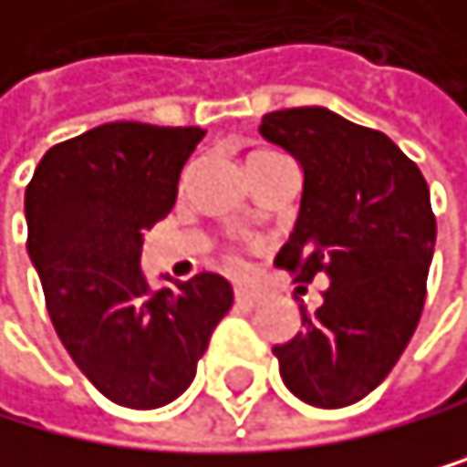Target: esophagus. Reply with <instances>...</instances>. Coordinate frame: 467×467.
Listing matches in <instances>:
<instances>
[{
    "instance_id": "obj_1",
    "label": "esophagus",
    "mask_w": 467,
    "mask_h": 467,
    "mask_svg": "<svg viewBox=\"0 0 467 467\" xmlns=\"http://www.w3.org/2000/svg\"><path fill=\"white\" fill-rule=\"evenodd\" d=\"M235 306L244 308V312H250V308L258 306V294H253V291H247V288H238V291H235Z\"/></svg>"
}]
</instances>
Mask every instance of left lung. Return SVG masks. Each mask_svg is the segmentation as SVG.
<instances>
[{
    "label": "left lung",
    "instance_id": "obj_1",
    "mask_svg": "<svg viewBox=\"0 0 467 467\" xmlns=\"http://www.w3.org/2000/svg\"><path fill=\"white\" fill-rule=\"evenodd\" d=\"M258 131L303 167L276 265L294 282L329 279L317 312L300 308L303 332L274 348L282 382L312 406H350L389 377L424 312L436 247L427 179L382 131L320 105L265 114Z\"/></svg>",
    "mask_w": 467,
    "mask_h": 467
}]
</instances>
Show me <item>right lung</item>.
<instances>
[{
    "mask_svg": "<svg viewBox=\"0 0 467 467\" xmlns=\"http://www.w3.org/2000/svg\"><path fill=\"white\" fill-rule=\"evenodd\" d=\"M205 131L105 123L52 147L26 188L28 258L67 353L109 400L159 409L197 374L232 285L197 274L152 288L143 232L170 214Z\"/></svg>",
    "mask_w": 467,
    "mask_h": 467,
    "instance_id": "add662e5",
    "label": "right lung"
}]
</instances>
